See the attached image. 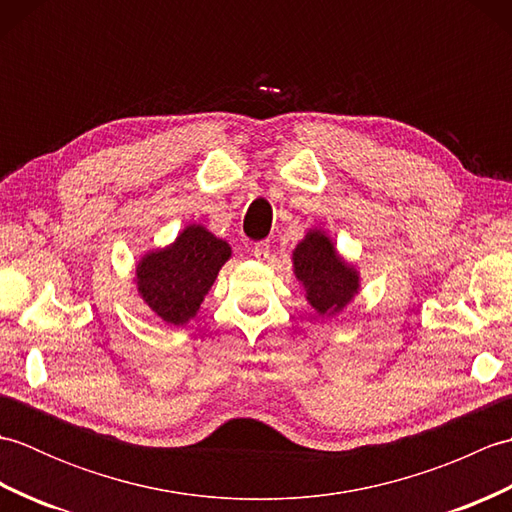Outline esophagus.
Masks as SVG:
<instances>
[{"instance_id":"esophagus-1","label":"esophagus","mask_w":512,"mask_h":512,"mask_svg":"<svg viewBox=\"0 0 512 512\" xmlns=\"http://www.w3.org/2000/svg\"><path fill=\"white\" fill-rule=\"evenodd\" d=\"M253 255H255L257 259H268V255H270V242H268V239H264V242H257V244H255Z\"/></svg>"}]
</instances>
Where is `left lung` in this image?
Returning a JSON list of instances; mask_svg holds the SVG:
<instances>
[{
	"label": "left lung",
	"mask_w": 512,
	"mask_h": 512,
	"mask_svg": "<svg viewBox=\"0 0 512 512\" xmlns=\"http://www.w3.org/2000/svg\"><path fill=\"white\" fill-rule=\"evenodd\" d=\"M292 268L306 301L321 317L339 314L361 290L358 270L345 262L332 237L321 228H310L292 250Z\"/></svg>",
	"instance_id": "left-lung-1"
}]
</instances>
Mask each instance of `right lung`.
<instances>
[{"label":"right lung","mask_w":512,"mask_h":512,"mask_svg":"<svg viewBox=\"0 0 512 512\" xmlns=\"http://www.w3.org/2000/svg\"><path fill=\"white\" fill-rule=\"evenodd\" d=\"M231 246L202 224H189L176 242L149 250L134 268V284L145 306L169 325H187L209 295Z\"/></svg>","instance_id":"add662e5"}]
</instances>
